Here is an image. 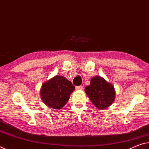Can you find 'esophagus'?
I'll return each instance as SVG.
<instances>
[{"instance_id": "obj_1", "label": "esophagus", "mask_w": 149, "mask_h": 149, "mask_svg": "<svg viewBox=\"0 0 149 149\" xmlns=\"http://www.w3.org/2000/svg\"><path fill=\"white\" fill-rule=\"evenodd\" d=\"M77 90H82L83 89V86H78L76 87Z\"/></svg>"}]
</instances>
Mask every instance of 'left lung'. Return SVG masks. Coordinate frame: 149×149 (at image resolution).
I'll use <instances>...</instances> for the list:
<instances>
[{
	"mask_svg": "<svg viewBox=\"0 0 149 149\" xmlns=\"http://www.w3.org/2000/svg\"><path fill=\"white\" fill-rule=\"evenodd\" d=\"M84 91L93 104L99 109H106L112 104L115 97L113 86L100 77H93Z\"/></svg>",
	"mask_w": 149,
	"mask_h": 149,
	"instance_id": "1",
	"label": "left lung"
}]
</instances>
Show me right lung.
<instances>
[{
    "instance_id": "obj_1",
    "label": "right lung",
    "mask_w": 149,
    "mask_h": 149,
    "mask_svg": "<svg viewBox=\"0 0 149 149\" xmlns=\"http://www.w3.org/2000/svg\"><path fill=\"white\" fill-rule=\"evenodd\" d=\"M72 82L62 76H55L45 82L40 90L41 99L48 107L61 109L65 106L74 90Z\"/></svg>"
}]
</instances>
